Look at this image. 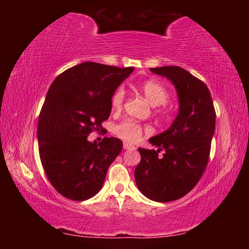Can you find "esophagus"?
I'll return each instance as SVG.
<instances>
[{
  "instance_id": "1",
  "label": "esophagus",
  "mask_w": 249,
  "mask_h": 249,
  "mask_svg": "<svg viewBox=\"0 0 249 249\" xmlns=\"http://www.w3.org/2000/svg\"><path fill=\"white\" fill-rule=\"evenodd\" d=\"M123 147H124V149H126V150H135V149H136V147H135L132 144H128V142H124Z\"/></svg>"
}]
</instances>
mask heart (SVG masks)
Masks as SVG:
<instances>
[{
    "label": "heart",
    "mask_w": 249,
    "mask_h": 249,
    "mask_svg": "<svg viewBox=\"0 0 249 249\" xmlns=\"http://www.w3.org/2000/svg\"><path fill=\"white\" fill-rule=\"evenodd\" d=\"M140 90L145 95L147 101L153 105V107H160L165 105L169 100V92L162 86L161 83L155 80H148L140 86ZM125 91L123 88H119L112 96L111 104L112 109L114 112L121 111L124 102ZM148 127H145L142 124L132 120H126L122 123L117 124L114 127V134L117 137L122 138L126 142H134L138 141L144 132H148Z\"/></svg>",
    "instance_id": "heart-1"
}]
</instances>
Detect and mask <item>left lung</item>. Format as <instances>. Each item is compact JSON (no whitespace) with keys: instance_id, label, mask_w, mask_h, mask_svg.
<instances>
[{"instance_id":"8db88e82","label":"left lung","mask_w":249,"mask_h":249,"mask_svg":"<svg viewBox=\"0 0 249 249\" xmlns=\"http://www.w3.org/2000/svg\"><path fill=\"white\" fill-rule=\"evenodd\" d=\"M174 84L179 112L174 123L149 142L157 150L138 148L141 162L135 168V181L142 195L156 202L178 200L199 182L209 161L215 130V109L204 82L177 66L150 68ZM160 150H165L161 158Z\"/></svg>"}]
</instances>
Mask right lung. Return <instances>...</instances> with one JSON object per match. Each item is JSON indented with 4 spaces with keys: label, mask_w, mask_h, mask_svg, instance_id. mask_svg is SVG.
Instances as JSON below:
<instances>
[{
    "label": "right lung",
    "mask_w": 249,
    "mask_h": 249,
    "mask_svg": "<svg viewBox=\"0 0 249 249\" xmlns=\"http://www.w3.org/2000/svg\"><path fill=\"white\" fill-rule=\"evenodd\" d=\"M134 71L96 62H82L53 80L41 107L37 138L41 165L53 187L67 199L84 201L104 183L123 142L105 137L89 142L111 114V100Z\"/></svg>",
    "instance_id": "right-lung-1"
}]
</instances>
